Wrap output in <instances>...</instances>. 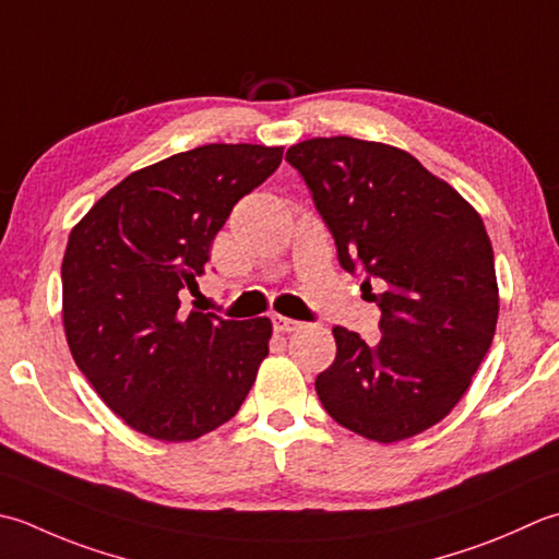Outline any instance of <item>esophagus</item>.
Segmentation results:
<instances>
[{
  "label": "esophagus",
  "instance_id": "esophagus-1",
  "mask_svg": "<svg viewBox=\"0 0 559 559\" xmlns=\"http://www.w3.org/2000/svg\"><path fill=\"white\" fill-rule=\"evenodd\" d=\"M271 322H273V330H276V332H295V330H300V326H302V322L290 320V317H283V314H273Z\"/></svg>",
  "mask_w": 559,
  "mask_h": 559
}]
</instances>
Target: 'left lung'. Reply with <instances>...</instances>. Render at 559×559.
Wrapping results in <instances>:
<instances>
[{
	"label": "left lung",
	"instance_id": "1",
	"mask_svg": "<svg viewBox=\"0 0 559 559\" xmlns=\"http://www.w3.org/2000/svg\"><path fill=\"white\" fill-rule=\"evenodd\" d=\"M286 159L310 186L338 264L368 273L364 290L382 312L376 346L334 326L336 358L317 376V395L364 439H412L461 402L497 332L499 286L483 217L385 142L312 138L288 147Z\"/></svg>",
	"mask_w": 559,
	"mask_h": 559
}]
</instances>
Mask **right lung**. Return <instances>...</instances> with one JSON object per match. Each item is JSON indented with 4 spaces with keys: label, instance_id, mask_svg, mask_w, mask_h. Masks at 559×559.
<instances>
[{
    "label": "right lung",
    "instance_id": "obj_1",
    "mask_svg": "<svg viewBox=\"0 0 559 559\" xmlns=\"http://www.w3.org/2000/svg\"><path fill=\"white\" fill-rule=\"evenodd\" d=\"M283 147L213 142L116 183L72 227L62 324L76 368L130 429L195 441L229 421L269 356L271 320L181 312L235 203L264 183Z\"/></svg>",
    "mask_w": 559,
    "mask_h": 559
}]
</instances>
